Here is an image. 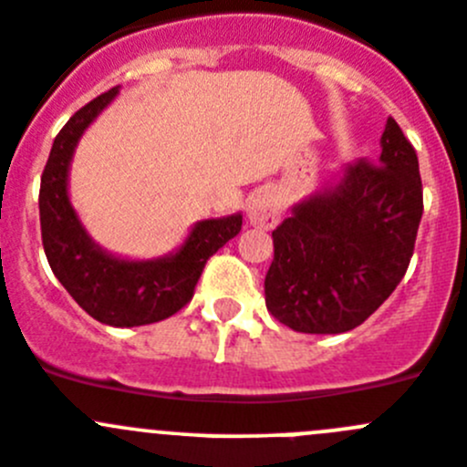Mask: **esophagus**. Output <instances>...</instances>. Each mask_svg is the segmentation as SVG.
Instances as JSON below:
<instances>
[{
  "mask_svg": "<svg viewBox=\"0 0 467 467\" xmlns=\"http://www.w3.org/2000/svg\"><path fill=\"white\" fill-rule=\"evenodd\" d=\"M282 217V199L277 192H259L247 205V220L256 229H273Z\"/></svg>",
  "mask_w": 467,
  "mask_h": 467,
  "instance_id": "1",
  "label": "esophagus"
}]
</instances>
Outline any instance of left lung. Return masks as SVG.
Segmentation results:
<instances>
[{"instance_id": "obj_1", "label": "left lung", "mask_w": 467, "mask_h": 467, "mask_svg": "<svg viewBox=\"0 0 467 467\" xmlns=\"http://www.w3.org/2000/svg\"><path fill=\"white\" fill-rule=\"evenodd\" d=\"M379 143L378 161L345 166L273 231L266 307L294 331H352L408 271L423 213L419 160L393 118Z\"/></svg>"}]
</instances>
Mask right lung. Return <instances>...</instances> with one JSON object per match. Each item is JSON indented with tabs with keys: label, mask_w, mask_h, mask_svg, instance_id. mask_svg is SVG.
Returning a JSON list of instances; mask_svg holds the SVG:
<instances>
[{
	"label": "right lung",
	"mask_w": 467,
	"mask_h": 467,
	"mask_svg": "<svg viewBox=\"0 0 467 467\" xmlns=\"http://www.w3.org/2000/svg\"><path fill=\"white\" fill-rule=\"evenodd\" d=\"M115 94L118 88L85 104L55 136L38 192L41 241L55 277L89 317L109 327H143L171 317L192 301L205 262L238 236L243 215L196 222L181 250L160 259L131 262L101 250L68 201V164L83 131Z\"/></svg>",
	"instance_id": "1"
}]
</instances>
